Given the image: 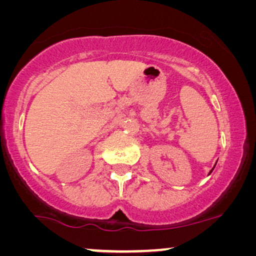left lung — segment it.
I'll use <instances>...</instances> for the list:
<instances>
[{"label": "left lung", "instance_id": "left-lung-1", "mask_svg": "<svg viewBox=\"0 0 256 256\" xmlns=\"http://www.w3.org/2000/svg\"><path fill=\"white\" fill-rule=\"evenodd\" d=\"M214 168H215V167H214ZM214 168H212V170H214ZM212 170H211V171H210V173H211V172H212ZM210 173H209V174H210Z\"/></svg>", "mask_w": 256, "mask_h": 256}]
</instances>
